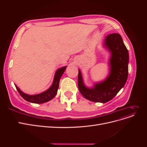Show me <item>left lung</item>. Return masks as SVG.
Returning a JSON list of instances; mask_svg holds the SVG:
<instances>
[{"label":"left lung","instance_id":"obj_1","mask_svg":"<svg viewBox=\"0 0 147 147\" xmlns=\"http://www.w3.org/2000/svg\"><path fill=\"white\" fill-rule=\"evenodd\" d=\"M105 46L112 53L110 60V73L105 81L88 88L83 83L80 70H78V86L80 92L88 100L105 103L112 100L125 84L128 76L129 53L119 34L107 36Z\"/></svg>","mask_w":147,"mask_h":147}]
</instances>
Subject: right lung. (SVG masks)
I'll return each mask as SVG.
<instances>
[{
  "instance_id": "right-lung-1",
  "label": "right lung",
  "mask_w": 147,
  "mask_h": 147,
  "mask_svg": "<svg viewBox=\"0 0 147 147\" xmlns=\"http://www.w3.org/2000/svg\"><path fill=\"white\" fill-rule=\"evenodd\" d=\"M65 69L66 67H61L56 71L55 75L54 80H53V83L51 86L46 91L40 93V94L35 95H28L27 94H25L23 92H22L20 90V88L16 85H15L16 90L20 93L21 96L26 101L35 104L45 103V102L51 100L57 94V90L59 88L60 78L64 72Z\"/></svg>"
}]
</instances>
